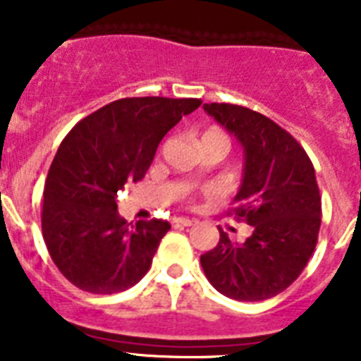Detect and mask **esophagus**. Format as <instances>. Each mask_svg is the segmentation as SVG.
Instances as JSON below:
<instances>
[{"label": "esophagus", "instance_id": "obj_1", "mask_svg": "<svg viewBox=\"0 0 361 361\" xmlns=\"http://www.w3.org/2000/svg\"><path fill=\"white\" fill-rule=\"evenodd\" d=\"M195 220L193 219H186V216H173L171 219V224L173 226H193Z\"/></svg>", "mask_w": 361, "mask_h": 361}]
</instances>
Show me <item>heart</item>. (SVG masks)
Masks as SVG:
<instances>
[{
    "mask_svg": "<svg viewBox=\"0 0 361 361\" xmlns=\"http://www.w3.org/2000/svg\"><path fill=\"white\" fill-rule=\"evenodd\" d=\"M204 141H224V142H228V145H229L228 135H226L222 130H216V128L206 130V132L202 133V137H200V142H204Z\"/></svg>",
    "mask_w": 361,
    "mask_h": 361,
    "instance_id": "1",
    "label": "heart"
}]
</instances>
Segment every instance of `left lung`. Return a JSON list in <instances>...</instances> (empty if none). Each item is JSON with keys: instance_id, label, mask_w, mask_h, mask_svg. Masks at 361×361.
Masks as SVG:
<instances>
[{"instance_id": "1", "label": "left lung", "mask_w": 361, "mask_h": 361, "mask_svg": "<svg viewBox=\"0 0 361 361\" xmlns=\"http://www.w3.org/2000/svg\"><path fill=\"white\" fill-rule=\"evenodd\" d=\"M245 149L244 180L229 215L253 228L244 242L220 240L200 257L213 288L238 302H260L288 289L307 266L322 224L314 168L295 137L269 117L229 103L204 104Z\"/></svg>"}]
</instances>
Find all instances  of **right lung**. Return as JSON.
Masks as SVG:
<instances>
[{"label": "right lung", "instance_id": "right-lung-1", "mask_svg": "<svg viewBox=\"0 0 361 361\" xmlns=\"http://www.w3.org/2000/svg\"><path fill=\"white\" fill-rule=\"evenodd\" d=\"M200 99L124 97L79 121L63 139L44 180L41 231L68 282L114 295L148 273L170 222L117 213V193L139 183L159 142Z\"/></svg>", "mask_w": 361, "mask_h": 361}]
</instances>
